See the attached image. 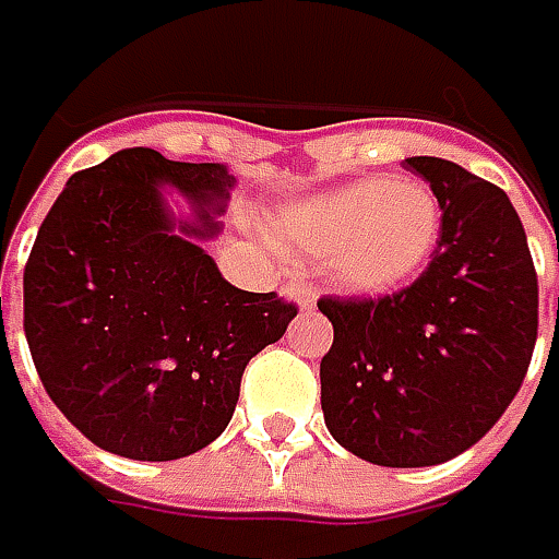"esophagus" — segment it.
<instances>
[{
    "instance_id": "1",
    "label": "esophagus",
    "mask_w": 559,
    "mask_h": 559,
    "mask_svg": "<svg viewBox=\"0 0 559 559\" xmlns=\"http://www.w3.org/2000/svg\"><path fill=\"white\" fill-rule=\"evenodd\" d=\"M283 295H286L289 301H295L301 311H311L313 305H317V289L308 286V283H286V286H283Z\"/></svg>"
}]
</instances>
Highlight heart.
Wrapping results in <instances>:
<instances>
[{"label": "heart", "mask_w": 559, "mask_h": 559, "mask_svg": "<svg viewBox=\"0 0 559 559\" xmlns=\"http://www.w3.org/2000/svg\"><path fill=\"white\" fill-rule=\"evenodd\" d=\"M439 224L429 186L411 177H370L292 204L273 233L286 248L323 254L335 286L376 295L404 286L426 264Z\"/></svg>", "instance_id": "1"}]
</instances>
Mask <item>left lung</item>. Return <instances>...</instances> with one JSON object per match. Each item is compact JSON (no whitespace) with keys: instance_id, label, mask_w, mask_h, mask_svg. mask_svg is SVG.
<instances>
[{"instance_id":"8db88e82","label":"left lung","mask_w":559,"mask_h":559,"mask_svg":"<svg viewBox=\"0 0 559 559\" xmlns=\"http://www.w3.org/2000/svg\"><path fill=\"white\" fill-rule=\"evenodd\" d=\"M441 204L439 248L407 289L320 298L326 429L376 466H436L473 448L526 379L538 276L504 189L444 158H407Z\"/></svg>"}]
</instances>
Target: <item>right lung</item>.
<instances>
[{"label":"right lung","instance_id":"add662e5","mask_svg":"<svg viewBox=\"0 0 559 559\" xmlns=\"http://www.w3.org/2000/svg\"><path fill=\"white\" fill-rule=\"evenodd\" d=\"M236 177L123 148L74 174L24 267V333L55 407L102 451L177 461L233 419L248 360L280 342L295 305L226 283L214 236ZM164 185L197 207L177 222Z\"/></svg>","mask_w":559,"mask_h":559}]
</instances>
